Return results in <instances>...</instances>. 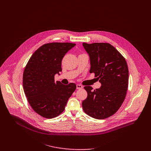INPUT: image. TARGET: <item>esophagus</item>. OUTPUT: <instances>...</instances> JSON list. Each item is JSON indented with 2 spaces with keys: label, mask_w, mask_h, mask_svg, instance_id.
<instances>
[{
  "label": "esophagus",
  "mask_w": 151,
  "mask_h": 151,
  "mask_svg": "<svg viewBox=\"0 0 151 151\" xmlns=\"http://www.w3.org/2000/svg\"><path fill=\"white\" fill-rule=\"evenodd\" d=\"M76 86H77V89H80L83 88V86H81V85H80V84H77Z\"/></svg>",
  "instance_id": "obj_1"
}]
</instances>
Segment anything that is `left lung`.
<instances>
[{
    "mask_svg": "<svg viewBox=\"0 0 151 151\" xmlns=\"http://www.w3.org/2000/svg\"><path fill=\"white\" fill-rule=\"evenodd\" d=\"M90 60V73H95L101 86L92 90L84 86L88 95L84 111L92 117L104 119L114 114L123 104L129 84V69L124 57L108 43H83Z\"/></svg>",
    "mask_w": 151,
    "mask_h": 151,
    "instance_id": "obj_1",
    "label": "left lung"
}]
</instances>
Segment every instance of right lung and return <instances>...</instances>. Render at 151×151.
<instances>
[{"mask_svg": "<svg viewBox=\"0 0 151 151\" xmlns=\"http://www.w3.org/2000/svg\"><path fill=\"white\" fill-rule=\"evenodd\" d=\"M75 43H46L31 56L23 74V89L33 110L43 117L51 119L65 110L67 101L76 89L74 83L64 85L55 81L62 71V60Z\"/></svg>", "mask_w": 151, "mask_h": 151, "instance_id": "add662e5", "label": "right lung"}]
</instances>
